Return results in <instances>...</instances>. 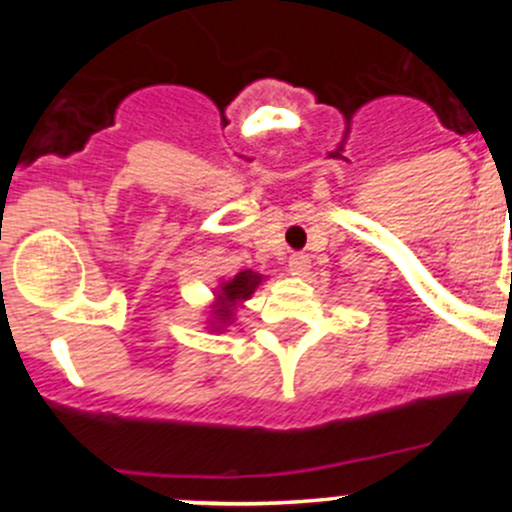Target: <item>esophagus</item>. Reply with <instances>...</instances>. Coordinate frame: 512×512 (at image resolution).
<instances>
[{
  "label": "esophagus",
  "instance_id": "esophagus-1",
  "mask_svg": "<svg viewBox=\"0 0 512 512\" xmlns=\"http://www.w3.org/2000/svg\"><path fill=\"white\" fill-rule=\"evenodd\" d=\"M289 272L294 277H304L309 272V257L307 255H292L289 257Z\"/></svg>",
  "mask_w": 512,
  "mask_h": 512
}]
</instances>
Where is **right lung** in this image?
<instances>
[{
	"instance_id": "1",
	"label": "right lung",
	"mask_w": 512,
	"mask_h": 512,
	"mask_svg": "<svg viewBox=\"0 0 512 512\" xmlns=\"http://www.w3.org/2000/svg\"><path fill=\"white\" fill-rule=\"evenodd\" d=\"M262 280H265V275L252 270H242L237 275L227 277V280H220V285L215 287V299L210 304L208 314L210 332H225L227 327H232L237 309L255 294Z\"/></svg>"
}]
</instances>
